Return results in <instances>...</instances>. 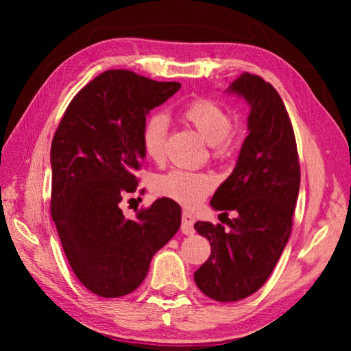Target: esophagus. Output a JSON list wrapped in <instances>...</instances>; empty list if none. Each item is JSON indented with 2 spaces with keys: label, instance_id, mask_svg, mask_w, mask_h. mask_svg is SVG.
<instances>
[{
  "label": "esophagus",
  "instance_id": "1",
  "mask_svg": "<svg viewBox=\"0 0 351 351\" xmlns=\"http://www.w3.org/2000/svg\"><path fill=\"white\" fill-rule=\"evenodd\" d=\"M193 224H195V218H193L192 213L184 212V213H182V223H181V230H182V234H186V235H193V234H195Z\"/></svg>",
  "mask_w": 351,
  "mask_h": 351
}]
</instances>
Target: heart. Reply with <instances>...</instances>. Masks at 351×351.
<instances>
[{"label": "heart", "instance_id": "1", "mask_svg": "<svg viewBox=\"0 0 351 351\" xmlns=\"http://www.w3.org/2000/svg\"><path fill=\"white\" fill-rule=\"evenodd\" d=\"M181 116L209 142L215 156L224 158L232 153L234 138L230 134L232 119L221 106L207 99H197L184 106ZM167 130L169 119L164 112H154L147 119L144 132H142V144H144L145 154L154 162L164 159ZM213 187H215V180L212 175L181 169L159 175L153 182L154 193L187 207L199 204L212 192Z\"/></svg>", "mask_w": 351, "mask_h": 351}]
</instances>
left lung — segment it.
<instances>
[{"label": "left lung", "instance_id": "1", "mask_svg": "<svg viewBox=\"0 0 351 351\" xmlns=\"http://www.w3.org/2000/svg\"><path fill=\"white\" fill-rule=\"evenodd\" d=\"M226 93L249 105L247 132L235 169L210 199L215 210H235L229 230L195 223L210 241V255L195 271V283L218 302H237L268 280L287 246L300 187V167L282 97L261 77L243 73ZM221 213V215H223Z\"/></svg>", "mask_w": 351, "mask_h": 351}]
</instances>
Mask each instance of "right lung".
<instances>
[{
  "mask_svg": "<svg viewBox=\"0 0 351 351\" xmlns=\"http://www.w3.org/2000/svg\"><path fill=\"white\" fill-rule=\"evenodd\" d=\"M180 88L132 71H105L71 100L52 139V219L75 277L100 297L138 288L153 255L181 226V207L170 198L133 219L119 207L138 186L148 112Z\"/></svg>",
  "mask_w": 351,
  "mask_h": 351,
  "instance_id": "obj_1",
  "label": "right lung"
}]
</instances>
